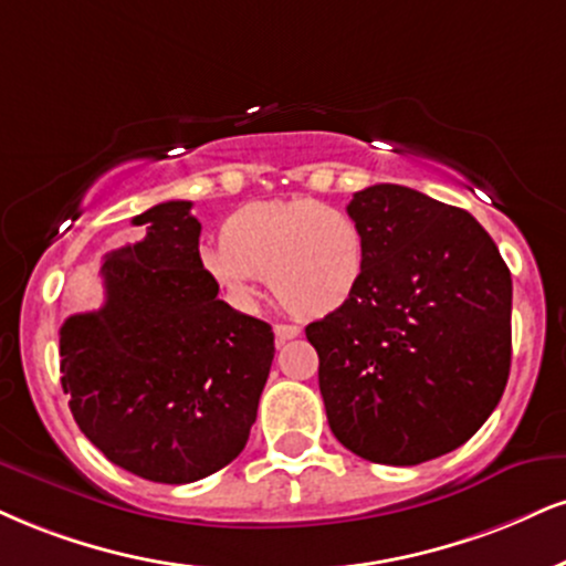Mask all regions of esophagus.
Returning a JSON list of instances; mask_svg holds the SVG:
<instances>
[{"mask_svg":"<svg viewBox=\"0 0 566 566\" xmlns=\"http://www.w3.org/2000/svg\"><path fill=\"white\" fill-rule=\"evenodd\" d=\"M297 335H301V326H295V324H274L276 345L287 343V339H295Z\"/></svg>","mask_w":566,"mask_h":566,"instance_id":"34e87169","label":"esophagus"}]
</instances>
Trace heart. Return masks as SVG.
Segmentation results:
<instances>
[{"instance_id":"heart-1","label":"heart","mask_w":566,"mask_h":566,"mask_svg":"<svg viewBox=\"0 0 566 566\" xmlns=\"http://www.w3.org/2000/svg\"><path fill=\"white\" fill-rule=\"evenodd\" d=\"M223 244H206L200 265L237 308H248L258 282L290 313L318 318L343 308L366 276L369 244L345 208L318 200H265L227 218Z\"/></svg>"}]
</instances>
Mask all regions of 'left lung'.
Here are the masks:
<instances>
[{
  "label": "left lung",
  "mask_w": 566,
  "mask_h": 566,
  "mask_svg": "<svg viewBox=\"0 0 566 566\" xmlns=\"http://www.w3.org/2000/svg\"><path fill=\"white\" fill-rule=\"evenodd\" d=\"M348 213L369 244L343 308L305 326L332 432L374 464L413 467L464 446L512 366V274L467 210L374 184Z\"/></svg>",
  "instance_id": "1"
}]
</instances>
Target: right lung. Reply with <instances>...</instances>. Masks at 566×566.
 <instances>
[{"instance_id": "right-lung-1", "label": "right lung", "mask_w": 566, "mask_h": 566, "mask_svg": "<svg viewBox=\"0 0 566 566\" xmlns=\"http://www.w3.org/2000/svg\"><path fill=\"white\" fill-rule=\"evenodd\" d=\"M192 202L134 218L145 237L102 263L105 305L60 326L78 430L115 467L184 485L242 453L274 360V332L218 301Z\"/></svg>"}]
</instances>
